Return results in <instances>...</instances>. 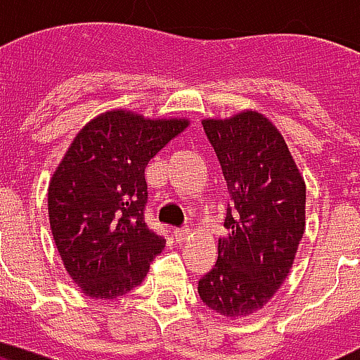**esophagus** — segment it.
Masks as SVG:
<instances>
[{
    "label": "esophagus",
    "mask_w": 360,
    "mask_h": 360,
    "mask_svg": "<svg viewBox=\"0 0 360 360\" xmlns=\"http://www.w3.org/2000/svg\"><path fill=\"white\" fill-rule=\"evenodd\" d=\"M173 234H175L177 242H185L188 236H191V229H175V231H173Z\"/></svg>",
    "instance_id": "34e87169"
}]
</instances>
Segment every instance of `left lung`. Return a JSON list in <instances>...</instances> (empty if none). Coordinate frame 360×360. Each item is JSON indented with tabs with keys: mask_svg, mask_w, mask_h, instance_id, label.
<instances>
[{
	"mask_svg": "<svg viewBox=\"0 0 360 360\" xmlns=\"http://www.w3.org/2000/svg\"><path fill=\"white\" fill-rule=\"evenodd\" d=\"M202 126L231 193L214 269L198 281L207 307L229 319L257 313L286 281L305 233V181L276 126L257 110Z\"/></svg>",
	"mask_w": 360,
	"mask_h": 360,
	"instance_id": "1",
	"label": "left lung"
}]
</instances>
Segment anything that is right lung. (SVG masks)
I'll return each mask as SVG.
<instances>
[{
  "mask_svg": "<svg viewBox=\"0 0 360 360\" xmlns=\"http://www.w3.org/2000/svg\"><path fill=\"white\" fill-rule=\"evenodd\" d=\"M191 124L106 110L68 146L47 188L53 240L85 295L114 300L145 281L166 240L146 227L145 167Z\"/></svg>",
  "mask_w": 360,
  "mask_h": 360,
  "instance_id": "right-lung-1",
  "label": "right lung"
}]
</instances>
